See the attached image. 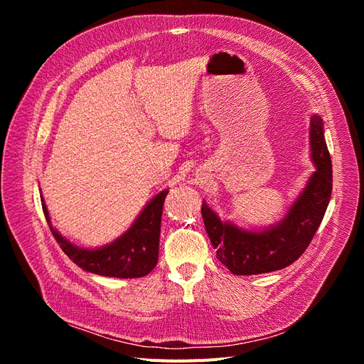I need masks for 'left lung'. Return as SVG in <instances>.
<instances>
[{"instance_id": "left-lung-1", "label": "left lung", "mask_w": 364, "mask_h": 364, "mask_svg": "<svg viewBox=\"0 0 364 364\" xmlns=\"http://www.w3.org/2000/svg\"><path fill=\"white\" fill-rule=\"evenodd\" d=\"M321 115L310 119L311 161L316 171L305 188L277 225L266 229H243L222 222L203 202L202 217L218 261L234 274H259L281 270L299 258L321 226L333 191L331 156L323 136Z\"/></svg>"}]
</instances>
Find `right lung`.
Returning <instances> with one entry per match:
<instances>
[{
    "instance_id": "add662e5",
    "label": "right lung",
    "mask_w": 364,
    "mask_h": 364,
    "mask_svg": "<svg viewBox=\"0 0 364 364\" xmlns=\"http://www.w3.org/2000/svg\"><path fill=\"white\" fill-rule=\"evenodd\" d=\"M168 190H162L142 208L135 222L115 241L100 247L85 249L73 245L54 229L48 209L42 200V209L54 238L62 250L80 269L109 278H142L158 264L159 234L164 200Z\"/></svg>"
}]
</instances>
